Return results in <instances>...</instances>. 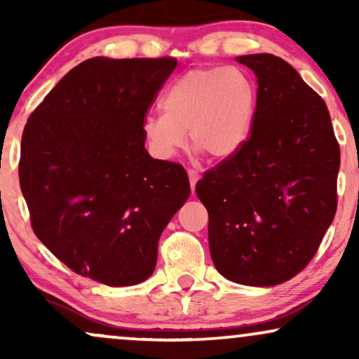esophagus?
I'll list each match as a JSON object with an SVG mask.
<instances>
[{"label":"esophagus","mask_w":359,"mask_h":359,"mask_svg":"<svg viewBox=\"0 0 359 359\" xmlns=\"http://www.w3.org/2000/svg\"><path fill=\"white\" fill-rule=\"evenodd\" d=\"M187 174H189V180H191V187H192V192H194V189H196L197 180H199V174H197L196 170H189Z\"/></svg>","instance_id":"obj_1"}]
</instances>
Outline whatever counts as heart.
Returning a JSON list of instances; mask_svg holds the SVG:
<instances>
[{
    "label": "heart",
    "instance_id": "obj_1",
    "mask_svg": "<svg viewBox=\"0 0 359 359\" xmlns=\"http://www.w3.org/2000/svg\"><path fill=\"white\" fill-rule=\"evenodd\" d=\"M163 113L143 119L150 150L172 158L185 143L212 160L231 158L248 142L257 113V88L238 67H201L185 72L162 97Z\"/></svg>",
    "mask_w": 359,
    "mask_h": 359
}]
</instances>
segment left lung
Here are the masks:
<instances>
[{
	"mask_svg": "<svg viewBox=\"0 0 359 359\" xmlns=\"http://www.w3.org/2000/svg\"><path fill=\"white\" fill-rule=\"evenodd\" d=\"M258 79L245 147L204 174L217 271L241 285L287 282L314 258L337 208L341 151L323 97L271 53L236 59Z\"/></svg>",
	"mask_w": 359,
	"mask_h": 359,
	"instance_id": "obj_1",
	"label": "left lung"
}]
</instances>
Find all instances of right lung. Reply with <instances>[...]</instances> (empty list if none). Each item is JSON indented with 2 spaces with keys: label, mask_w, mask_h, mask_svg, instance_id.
Masks as SVG:
<instances>
[{
  "label": "right lung",
  "mask_w": 359,
  "mask_h": 359,
  "mask_svg": "<svg viewBox=\"0 0 359 359\" xmlns=\"http://www.w3.org/2000/svg\"><path fill=\"white\" fill-rule=\"evenodd\" d=\"M177 59L94 57L69 71L25 125L20 187L34 233L109 287L154 273L158 240L191 194L180 163L145 150L143 119Z\"/></svg>",
  "instance_id": "right-lung-1"
}]
</instances>
